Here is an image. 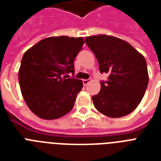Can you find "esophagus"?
Here are the masks:
<instances>
[{"mask_svg":"<svg viewBox=\"0 0 161 161\" xmlns=\"http://www.w3.org/2000/svg\"><path fill=\"white\" fill-rule=\"evenodd\" d=\"M90 82H91V80H90V79H83V85H84V86H86V85L88 84Z\"/></svg>","mask_w":161,"mask_h":161,"instance_id":"esophagus-1","label":"esophagus"}]
</instances>
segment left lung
Wrapping results in <instances>:
<instances>
[{"label":"left lung","mask_w":161,"mask_h":161,"mask_svg":"<svg viewBox=\"0 0 161 161\" xmlns=\"http://www.w3.org/2000/svg\"><path fill=\"white\" fill-rule=\"evenodd\" d=\"M85 41L96 56L100 73L109 74L108 80L100 83V92L92 96L95 108L109 117L130 114L141 103L148 85L144 56L114 36L92 35Z\"/></svg>","instance_id":"1"}]
</instances>
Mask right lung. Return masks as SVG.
<instances>
[{"label":"right lung","instance_id":"right-lung-1","mask_svg":"<svg viewBox=\"0 0 161 161\" xmlns=\"http://www.w3.org/2000/svg\"><path fill=\"white\" fill-rule=\"evenodd\" d=\"M83 44V37H49L24 53L19 87L26 104L37 117L53 120L74 108L83 82L66 74H74V59Z\"/></svg>","mask_w":161,"mask_h":161}]
</instances>
